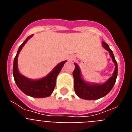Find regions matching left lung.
Listing matches in <instances>:
<instances>
[{
  "mask_svg": "<svg viewBox=\"0 0 132 132\" xmlns=\"http://www.w3.org/2000/svg\"><path fill=\"white\" fill-rule=\"evenodd\" d=\"M103 47L108 51L110 55L112 58L113 62L115 63L113 75L105 83L102 85H90L84 81L80 76V72L79 67L77 63H74L75 68L73 72L74 77V89L75 92L79 97L85 100H96L106 96L112 90L116 82L118 75V65L113 52L109 47L108 44L104 42H102Z\"/></svg>",
  "mask_w": 132,
  "mask_h": 132,
  "instance_id": "left-lung-1",
  "label": "left lung"
}]
</instances>
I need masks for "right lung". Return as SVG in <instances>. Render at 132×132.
<instances>
[{"label": "right lung", "mask_w": 132, "mask_h": 132, "mask_svg": "<svg viewBox=\"0 0 132 132\" xmlns=\"http://www.w3.org/2000/svg\"><path fill=\"white\" fill-rule=\"evenodd\" d=\"M33 35L28 36L27 39L19 47L16 55L15 56L13 63V76L15 82L18 88L24 94L35 98H45L50 96L55 87L56 78L61 71L66 61L58 64L47 77L37 80H30L24 77L18 72V56L20 50L26 43Z\"/></svg>", "instance_id": "obj_1"}]
</instances>
